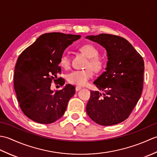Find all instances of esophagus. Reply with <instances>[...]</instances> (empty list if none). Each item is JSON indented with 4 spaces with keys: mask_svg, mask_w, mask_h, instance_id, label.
Wrapping results in <instances>:
<instances>
[{
    "mask_svg": "<svg viewBox=\"0 0 157 157\" xmlns=\"http://www.w3.org/2000/svg\"><path fill=\"white\" fill-rule=\"evenodd\" d=\"M82 89V88L80 87V86H76L75 87V90L76 91H79V90H81Z\"/></svg>",
    "mask_w": 157,
    "mask_h": 157,
    "instance_id": "esophagus-1",
    "label": "esophagus"
}]
</instances>
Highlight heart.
<instances>
[{
  "mask_svg": "<svg viewBox=\"0 0 157 157\" xmlns=\"http://www.w3.org/2000/svg\"><path fill=\"white\" fill-rule=\"evenodd\" d=\"M80 51L88 57L86 63V69L82 70H74L67 75V81L71 84L77 86H84L94 75L93 69L98 71L102 68L103 62L98 57V51L94 46L86 44L80 48ZM60 64L65 69H68L71 64V59L66 53L63 54L60 59Z\"/></svg>",
  "mask_w": 157,
  "mask_h": 157,
  "instance_id": "b5f03b06",
  "label": "heart"
}]
</instances>
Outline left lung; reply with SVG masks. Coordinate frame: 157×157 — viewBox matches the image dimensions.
Returning a JSON list of instances; mask_svg holds the SVG:
<instances>
[{
  "label": "left lung",
  "mask_w": 157,
  "mask_h": 157,
  "mask_svg": "<svg viewBox=\"0 0 157 157\" xmlns=\"http://www.w3.org/2000/svg\"><path fill=\"white\" fill-rule=\"evenodd\" d=\"M86 38L97 42L107 53L106 71L94 82L98 91H91L86 112L99 125H113L128 118L141 96L144 63L126 39L101 34Z\"/></svg>",
  "instance_id": "8db88e82"
}]
</instances>
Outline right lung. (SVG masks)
I'll use <instances>...</instances> for the list:
<instances>
[{
  "label": "right lung",
  "mask_w": 157,
  "mask_h": 157,
  "mask_svg": "<svg viewBox=\"0 0 157 157\" xmlns=\"http://www.w3.org/2000/svg\"><path fill=\"white\" fill-rule=\"evenodd\" d=\"M80 35L60 32L46 33L19 56L15 67L14 88L23 113L32 121L42 124L56 121L64 114L75 88L67 84L52 91V80L61 73L60 59L66 48L80 38ZM64 85V79L59 82Z\"/></svg>",
  "instance_id": "right-lung-1"
}]
</instances>
